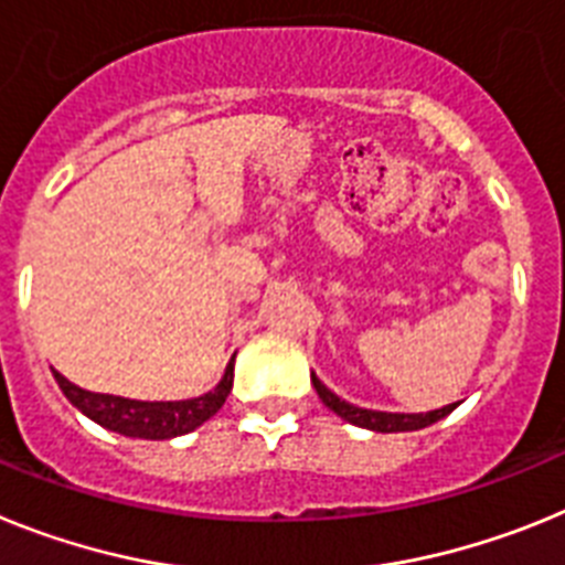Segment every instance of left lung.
I'll use <instances>...</instances> for the list:
<instances>
[{"label": "left lung", "mask_w": 565, "mask_h": 565, "mask_svg": "<svg viewBox=\"0 0 565 565\" xmlns=\"http://www.w3.org/2000/svg\"><path fill=\"white\" fill-rule=\"evenodd\" d=\"M312 386H316L318 398L330 406L338 418L350 420V424L361 426V429H372V431H415V429H424V426L438 424L440 418H446V415H449V412L458 406V404H449V406H440V409H431V412H412V415H406V412H375V409H361V406L347 404L343 398H338L335 392L327 390V386L318 381L316 372H312Z\"/></svg>", "instance_id": "1"}]
</instances>
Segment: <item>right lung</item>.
Listing matches in <instances>:
<instances>
[{"label":"right lung","mask_w":565,"mask_h":565,"mask_svg":"<svg viewBox=\"0 0 565 565\" xmlns=\"http://www.w3.org/2000/svg\"><path fill=\"white\" fill-rule=\"evenodd\" d=\"M233 366L235 355L230 358L224 377L218 386L199 398L190 401H130L119 395H102V392H87L82 386L71 384L62 372L53 370L58 390L65 392L76 409H82L90 420L110 431H119L127 438H145V440H167L175 435H188L195 426L210 420L215 412L222 409L233 390Z\"/></svg>","instance_id":"right-lung-1"}]
</instances>
